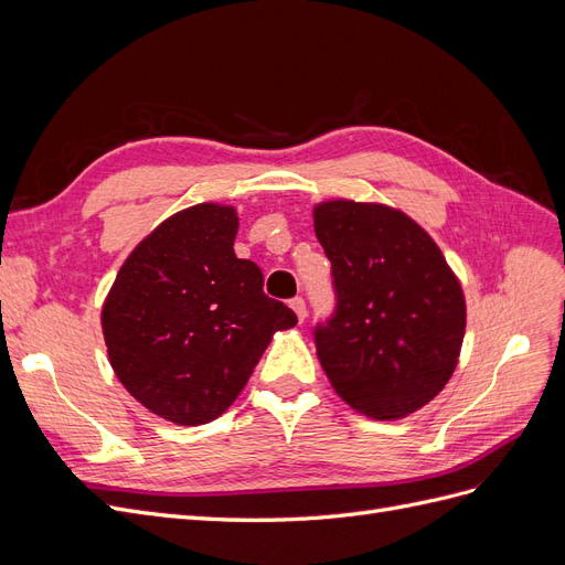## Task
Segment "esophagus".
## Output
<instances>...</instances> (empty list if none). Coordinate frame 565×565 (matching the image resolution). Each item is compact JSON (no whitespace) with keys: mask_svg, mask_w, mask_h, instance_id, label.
Wrapping results in <instances>:
<instances>
[{"mask_svg":"<svg viewBox=\"0 0 565 565\" xmlns=\"http://www.w3.org/2000/svg\"><path fill=\"white\" fill-rule=\"evenodd\" d=\"M289 306H292V311H295V313H297V318L303 322L306 313H309V311H306V301H303L301 297H295L292 301H289Z\"/></svg>","mask_w":565,"mask_h":565,"instance_id":"esophagus-1","label":"esophagus"}]
</instances>
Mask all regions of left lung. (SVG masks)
Instances as JSON below:
<instances>
[{
	"label": "left lung",
	"instance_id": "left-lung-1",
	"mask_svg": "<svg viewBox=\"0 0 565 565\" xmlns=\"http://www.w3.org/2000/svg\"><path fill=\"white\" fill-rule=\"evenodd\" d=\"M313 228L337 292L334 316L313 332L324 374L355 413L413 415L459 361L467 303L457 276L434 237L388 204L320 202Z\"/></svg>",
	"mask_w": 565,
	"mask_h": 565
}]
</instances>
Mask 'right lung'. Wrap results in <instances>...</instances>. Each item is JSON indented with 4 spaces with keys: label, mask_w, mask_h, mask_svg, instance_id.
I'll return each mask as SVG.
<instances>
[{
    "label": "right lung",
    "mask_w": 565,
    "mask_h": 565,
    "mask_svg": "<svg viewBox=\"0 0 565 565\" xmlns=\"http://www.w3.org/2000/svg\"><path fill=\"white\" fill-rule=\"evenodd\" d=\"M237 212L202 202L134 247L100 324L117 380L152 415L181 426L221 417L270 339L297 324L264 295L262 268L237 259Z\"/></svg>",
    "instance_id": "add662e5"
}]
</instances>
